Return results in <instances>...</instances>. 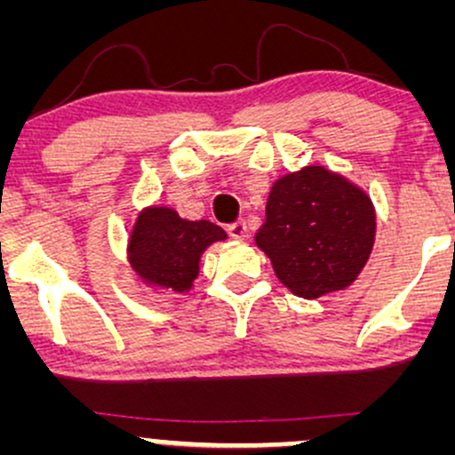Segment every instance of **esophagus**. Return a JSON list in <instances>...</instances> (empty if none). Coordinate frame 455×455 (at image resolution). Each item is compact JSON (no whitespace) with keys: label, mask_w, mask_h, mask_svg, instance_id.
Listing matches in <instances>:
<instances>
[{"label":"esophagus","mask_w":455,"mask_h":455,"mask_svg":"<svg viewBox=\"0 0 455 455\" xmlns=\"http://www.w3.org/2000/svg\"><path fill=\"white\" fill-rule=\"evenodd\" d=\"M227 233L231 235L233 239H243L245 237V233H248V228H245V222H233V224H228L227 227Z\"/></svg>","instance_id":"esophagus-1"}]
</instances>
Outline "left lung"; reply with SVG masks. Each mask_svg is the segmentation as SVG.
I'll return each instance as SVG.
<instances>
[{"instance_id":"1","label":"left lung","mask_w":455,"mask_h":455,"mask_svg":"<svg viewBox=\"0 0 455 455\" xmlns=\"http://www.w3.org/2000/svg\"><path fill=\"white\" fill-rule=\"evenodd\" d=\"M374 233V205L362 188L325 166H304L271 186L254 242L286 289L316 299L355 282Z\"/></svg>"}]
</instances>
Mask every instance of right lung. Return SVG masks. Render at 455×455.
<instances>
[{"mask_svg":"<svg viewBox=\"0 0 455 455\" xmlns=\"http://www.w3.org/2000/svg\"><path fill=\"white\" fill-rule=\"evenodd\" d=\"M227 239L210 220H184L171 207H148L139 213L128 243V259L143 282L175 293L190 291L203 250Z\"/></svg>","mask_w":455,"mask_h":455,"instance_id":"right-lung-1","label":"right lung"}]
</instances>
